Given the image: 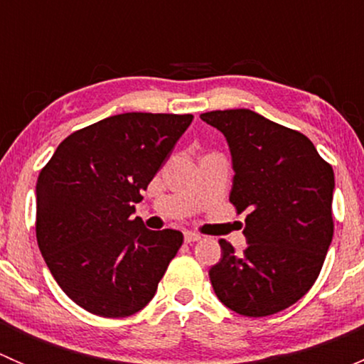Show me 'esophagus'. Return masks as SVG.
<instances>
[{"instance_id":"esophagus-1","label":"esophagus","mask_w":364,"mask_h":364,"mask_svg":"<svg viewBox=\"0 0 364 364\" xmlns=\"http://www.w3.org/2000/svg\"><path fill=\"white\" fill-rule=\"evenodd\" d=\"M203 240V236L197 232H192V230H186L185 232V241L186 243H196V241H200Z\"/></svg>"}]
</instances>
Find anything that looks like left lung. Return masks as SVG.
<instances>
[{
	"label": "left lung",
	"instance_id": "left-lung-1",
	"mask_svg": "<svg viewBox=\"0 0 364 364\" xmlns=\"http://www.w3.org/2000/svg\"><path fill=\"white\" fill-rule=\"evenodd\" d=\"M229 142L230 204L247 213L243 253L220 240L222 259L209 269L215 294L236 314L267 317L306 294L333 240L335 174L301 132L248 109L200 114Z\"/></svg>",
	"mask_w": 364,
	"mask_h": 364
}]
</instances>
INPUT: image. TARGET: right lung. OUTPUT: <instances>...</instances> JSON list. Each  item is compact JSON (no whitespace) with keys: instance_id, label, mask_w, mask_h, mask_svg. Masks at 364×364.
I'll list each match as a JSON object with an SVG mask.
<instances>
[{"instance_id":"right-lung-1","label":"right lung","mask_w":364,"mask_h":364,"mask_svg":"<svg viewBox=\"0 0 364 364\" xmlns=\"http://www.w3.org/2000/svg\"><path fill=\"white\" fill-rule=\"evenodd\" d=\"M192 114L127 112L70 134L36 181V241L73 303L100 317L137 314L183 245L179 230L132 218Z\"/></svg>"}]
</instances>
